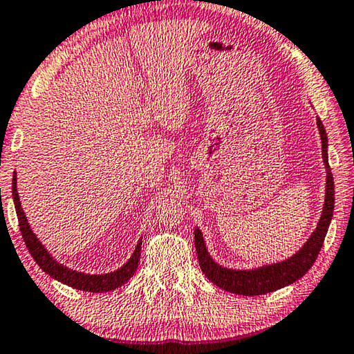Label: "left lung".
<instances>
[{
	"label": "left lung",
	"mask_w": 354,
	"mask_h": 354,
	"mask_svg": "<svg viewBox=\"0 0 354 354\" xmlns=\"http://www.w3.org/2000/svg\"><path fill=\"white\" fill-rule=\"evenodd\" d=\"M317 128H319L322 139L323 162H325L326 167L325 205H323L322 217L319 223H317L315 231L295 254L283 262L268 263V266L257 267L253 268V270H232V268L218 266L209 256L201 231L198 227H195V248L196 254H198L201 270L206 274L207 279L215 286H218L220 289L245 297L266 295L268 292L283 289V287L295 283L297 279L304 277L309 272V268L313 267L317 256L320 253V248L323 247V241H325L334 211V179L328 164V137L325 127H323L319 117H317Z\"/></svg>",
	"instance_id": "obj_1"
}]
</instances>
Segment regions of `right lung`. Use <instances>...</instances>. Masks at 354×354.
Listing matches in <instances>:
<instances>
[{"mask_svg":"<svg viewBox=\"0 0 354 354\" xmlns=\"http://www.w3.org/2000/svg\"><path fill=\"white\" fill-rule=\"evenodd\" d=\"M12 196H14V205L17 211V217H19V226L21 231V237L25 241L29 253L34 257V261L39 263V267L51 278H55L61 283L67 284L73 289L84 290V292H109L122 287L124 283H128L129 278L136 273L137 267H139L140 259V248H142V239L137 243L133 256L129 257L128 262L118 270L104 273V274H88L82 272L71 270V268L59 263L55 257L48 253L46 248L41 245V242L34 234L31 226L28 223V218L21 209V203L19 198V192H17V173H14L12 178Z\"/></svg>","mask_w":354,"mask_h":354,"instance_id":"obj_1","label":"right lung"}]
</instances>
